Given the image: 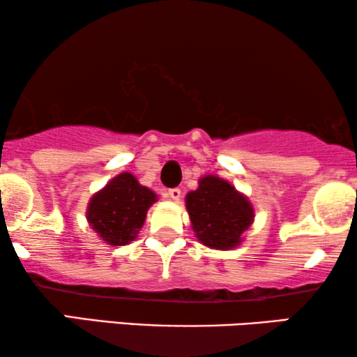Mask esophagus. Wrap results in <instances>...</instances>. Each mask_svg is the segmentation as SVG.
Listing matches in <instances>:
<instances>
[{"label": "esophagus", "mask_w": 357, "mask_h": 357, "mask_svg": "<svg viewBox=\"0 0 357 357\" xmlns=\"http://www.w3.org/2000/svg\"><path fill=\"white\" fill-rule=\"evenodd\" d=\"M167 195H169L170 198L177 202V199H180V197H182V192H180V188H170L169 192H167Z\"/></svg>", "instance_id": "34e87169"}]
</instances>
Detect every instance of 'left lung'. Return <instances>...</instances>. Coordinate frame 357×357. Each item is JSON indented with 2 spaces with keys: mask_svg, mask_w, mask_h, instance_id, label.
I'll use <instances>...</instances> for the list:
<instances>
[{
  "mask_svg": "<svg viewBox=\"0 0 357 357\" xmlns=\"http://www.w3.org/2000/svg\"><path fill=\"white\" fill-rule=\"evenodd\" d=\"M185 208L195 237L213 250L237 248L255 221V208L247 195L218 175H203L198 188L185 197Z\"/></svg>",
  "mask_w": 357,
  "mask_h": 357,
  "instance_id": "left-lung-1",
  "label": "left lung"
}]
</instances>
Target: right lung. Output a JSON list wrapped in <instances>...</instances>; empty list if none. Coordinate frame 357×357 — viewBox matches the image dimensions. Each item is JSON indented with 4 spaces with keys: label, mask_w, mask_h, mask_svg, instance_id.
<instances>
[{
    "label": "right lung",
    "mask_w": 357,
    "mask_h": 357,
    "mask_svg": "<svg viewBox=\"0 0 357 357\" xmlns=\"http://www.w3.org/2000/svg\"><path fill=\"white\" fill-rule=\"evenodd\" d=\"M155 202L158 195L153 190L141 185L131 172H121L92 195L86 219L102 243L126 245L138 237L148 209Z\"/></svg>",
    "instance_id": "obj_1"
}]
</instances>
